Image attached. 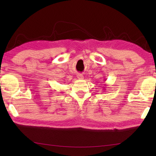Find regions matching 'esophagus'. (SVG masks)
Listing matches in <instances>:
<instances>
[{
    "mask_svg": "<svg viewBox=\"0 0 156 156\" xmlns=\"http://www.w3.org/2000/svg\"><path fill=\"white\" fill-rule=\"evenodd\" d=\"M77 78L78 79H80V80H83V79L84 78V76L83 74H78L77 75Z\"/></svg>",
    "mask_w": 156,
    "mask_h": 156,
    "instance_id": "obj_1",
    "label": "esophagus"
}]
</instances>
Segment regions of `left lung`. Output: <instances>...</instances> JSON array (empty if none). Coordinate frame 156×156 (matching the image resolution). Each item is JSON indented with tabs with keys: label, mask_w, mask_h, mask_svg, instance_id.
I'll use <instances>...</instances> for the list:
<instances>
[{
	"label": "left lung",
	"mask_w": 156,
	"mask_h": 156,
	"mask_svg": "<svg viewBox=\"0 0 156 156\" xmlns=\"http://www.w3.org/2000/svg\"><path fill=\"white\" fill-rule=\"evenodd\" d=\"M105 80H106V79H105ZM103 88L105 89V87H103ZM104 90H105V89H104Z\"/></svg>",
	"instance_id": "left-lung-1"
}]
</instances>
